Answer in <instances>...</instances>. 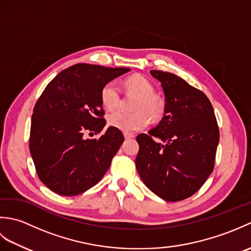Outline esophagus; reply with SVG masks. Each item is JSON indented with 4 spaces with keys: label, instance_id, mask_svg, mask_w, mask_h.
<instances>
[{
    "label": "esophagus",
    "instance_id": "esophagus-1",
    "mask_svg": "<svg viewBox=\"0 0 251 251\" xmlns=\"http://www.w3.org/2000/svg\"><path fill=\"white\" fill-rule=\"evenodd\" d=\"M124 137L125 139H131V138L135 137V135L131 134V132H124Z\"/></svg>",
    "mask_w": 251,
    "mask_h": 251
}]
</instances>
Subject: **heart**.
Instances as JSON below:
<instances>
[{
	"label": "heart",
	"mask_w": 251,
	"mask_h": 251,
	"mask_svg": "<svg viewBox=\"0 0 251 251\" xmlns=\"http://www.w3.org/2000/svg\"><path fill=\"white\" fill-rule=\"evenodd\" d=\"M124 85L128 92L139 96L134 106L136 112L126 113L120 110L111 112L108 115V123L110 126L125 132L141 130L150 124V116L152 119H157L162 115L164 110L163 103L153 95V85L145 76L135 74L127 77ZM100 100L106 110L117 108L121 101V92L114 81H110L103 85L100 90Z\"/></svg>",
	"instance_id": "b5f03b06"
}]
</instances>
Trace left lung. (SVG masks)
<instances>
[{
    "label": "left lung",
    "mask_w": 251,
    "mask_h": 251,
    "mask_svg": "<svg viewBox=\"0 0 251 251\" xmlns=\"http://www.w3.org/2000/svg\"><path fill=\"white\" fill-rule=\"evenodd\" d=\"M162 83V121L137 136L136 167L153 193L167 201L195 194L215 167L220 132L207 96L173 73L150 71Z\"/></svg>",
    "instance_id": "obj_1"
}]
</instances>
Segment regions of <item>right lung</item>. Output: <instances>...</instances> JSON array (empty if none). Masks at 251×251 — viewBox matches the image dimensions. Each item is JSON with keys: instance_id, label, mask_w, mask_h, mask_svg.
I'll return each instance as SVG.
<instances>
[{"instance_id": "right-lung-1", "label": "right lung", "mask_w": 251, "mask_h": 251, "mask_svg": "<svg viewBox=\"0 0 251 251\" xmlns=\"http://www.w3.org/2000/svg\"><path fill=\"white\" fill-rule=\"evenodd\" d=\"M77 63L51 79L37 99L31 120L29 148L36 174L57 194L74 196L93 188L109 169L124 136L105 126L100 90L128 72ZM86 132L100 133L86 140Z\"/></svg>"}]
</instances>
